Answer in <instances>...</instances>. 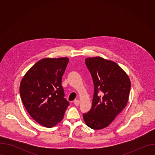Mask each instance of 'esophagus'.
Returning <instances> with one entry per match:
<instances>
[{
  "label": "esophagus",
  "instance_id": "obj_1",
  "mask_svg": "<svg viewBox=\"0 0 155 155\" xmlns=\"http://www.w3.org/2000/svg\"><path fill=\"white\" fill-rule=\"evenodd\" d=\"M79 103H80L79 100L77 99V100H75V101H74V104H75L76 106H78V105H79Z\"/></svg>",
  "mask_w": 155,
  "mask_h": 155
}]
</instances>
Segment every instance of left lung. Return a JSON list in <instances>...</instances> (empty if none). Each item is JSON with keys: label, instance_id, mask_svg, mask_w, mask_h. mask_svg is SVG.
Segmentation results:
<instances>
[{"label": "left lung", "instance_id": "obj_1", "mask_svg": "<svg viewBox=\"0 0 155 155\" xmlns=\"http://www.w3.org/2000/svg\"><path fill=\"white\" fill-rule=\"evenodd\" d=\"M85 63L93 78L94 92L91 109L83 117L88 127L101 129L111 123L126 106L130 81L114 61L94 57L86 58Z\"/></svg>", "mask_w": 155, "mask_h": 155}]
</instances>
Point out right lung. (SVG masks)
<instances>
[{
  "label": "right lung",
  "instance_id": "add662e5",
  "mask_svg": "<svg viewBox=\"0 0 155 155\" xmlns=\"http://www.w3.org/2000/svg\"><path fill=\"white\" fill-rule=\"evenodd\" d=\"M69 58H44L22 79L20 96L31 117L38 124L52 127L62 120L69 102L64 98L62 77Z\"/></svg>",
  "mask_w": 155,
  "mask_h": 155
}]
</instances>
